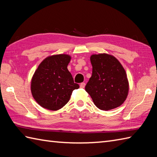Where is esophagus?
Masks as SVG:
<instances>
[{"mask_svg": "<svg viewBox=\"0 0 157 157\" xmlns=\"http://www.w3.org/2000/svg\"><path fill=\"white\" fill-rule=\"evenodd\" d=\"M79 86H80V88H84L85 87L86 84H85L84 82H82V83H81L80 85H79Z\"/></svg>", "mask_w": 157, "mask_h": 157, "instance_id": "34e87169", "label": "esophagus"}]
</instances>
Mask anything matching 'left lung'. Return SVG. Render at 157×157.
Wrapping results in <instances>:
<instances>
[{
	"mask_svg": "<svg viewBox=\"0 0 157 157\" xmlns=\"http://www.w3.org/2000/svg\"><path fill=\"white\" fill-rule=\"evenodd\" d=\"M90 61L92 74L85 90L94 105L102 111L121 106L129 91L124 68L115 56L105 53L92 55Z\"/></svg>",
	"mask_w": 157,
	"mask_h": 157,
	"instance_id": "left-lung-1",
	"label": "left lung"
}]
</instances>
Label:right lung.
<instances>
[{"mask_svg": "<svg viewBox=\"0 0 157 157\" xmlns=\"http://www.w3.org/2000/svg\"><path fill=\"white\" fill-rule=\"evenodd\" d=\"M70 60L68 55L50 56L36 70L31 82V91L42 107L57 111L69 102L72 92L79 88L67 69Z\"/></svg>", "mask_w": 157, "mask_h": 157, "instance_id": "add662e5", "label": "right lung"}]
</instances>
